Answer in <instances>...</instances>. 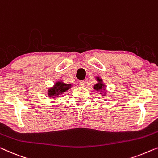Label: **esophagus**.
Here are the masks:
<instances>
[{
    "label": "esophagus",
    "mask_w": 158,
    "mask_h": 158,
    "mask_svg": "<svg viewBox=\"0 0 158 158\" xmlns=\"http://www.w3.org/2000/svg\"><path fill=\"white\" fill-rule=\"evenodd\" d=\"M79 83H80V85H81V86H83V87L85 86V84L84 81H81L79 82Z\"/></svg>",
    "instance_id": "34e87169"
}]
</instances>
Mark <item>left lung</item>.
Listing matches in <instances>:
<instances>
[{
  "instance_id": "1",
  "label": "left lung",
  "mask_w": 158,
  "mask_h": 158,
  "mask_svg": "<svg viewBox=\"0 0 158 158\" xmlns=\"http://www.w3.org/2000/svg\"><path fill=\"white\" fill-rule=\"evenodd\" d=\"M95 79H96V81H97V83H96L94 85H93V89L95 91H100V93H101V95L102 97H103V96H107V91L106 90V84L103 83V81H102V79L100 77V76H97L95 77Z\"/></svg>"
}]
</instances>
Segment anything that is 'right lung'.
Returning <instances> with one entry per match:
<instances>
[{
    "label": "right lung",
    "instance_id": "right-lung-1",
    "mask_svg": "<svg viewBox=\"0 0 158 158\" xmlns=\"http://www.w3.org/2000/svg\"><path fill=\"white\" fill-rule=\"evenodd\" d=\"M73 86V85L72 83H65L62 80H58L55 82L53 85L48 88V96L49 98H55L70 90Z\"/></svg>",
    "mask_w": 158,
    "mask_h": 158
}]
</instances>
